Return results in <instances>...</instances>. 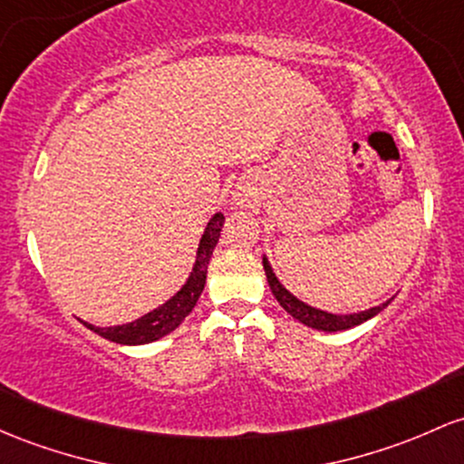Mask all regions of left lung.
Segmentation results:
<instances>
[{"mask_svg": "<svg viewBox=\"0 0 464 464\" xmlns=\"http://www.w3.org/2000/svg\"><path fill=\"white\" fill-rule=\"evenodd\" d=\"M262 264H264V273H266L268 286H271L273 297L277 299L279 306L286 310L290 317L297 319L299 324L308 325V328H314V330H322V333H339V330H350V328H354V325H361L363 322H368V319L376 317V314H379L381 310H383L392 302V299H394L392 297V299H388V302L379 304V306L359 310V313H350V314L328 313V310L314 308V306H310V304L302 302L299 297H295V295L290 293V290L284 286L282 282H279L266 256L262 257Z\"/></svg>", "mask_w": 464, "mask_h": 464, "instance_id": "1", "label": "left lung"}]
</instances>
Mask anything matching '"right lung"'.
Masks as SVG:
<instances>
[{"label": "right lung", "mask_w": 464, "mask_h": 464, "mask_svg": "<svg viewBox=\"0 0 464 464\" xmlns=\"http://www.w3.org/2000/svg\"><path fill=\"white\" fill-rule=\"evenodd\" d=\"M222 224H224L222 213H213L211 220L207 222L205 233H202L200 244H198L196 262H193L189 277H187L185 284H182V286L178 288L167 302H162L160 306L150 310V313L142 314L139 319H134V322L110 325V328H99V325H92L88 322H83V319H81V324H83L85 328H90L92 333L101 334L103 339H108L111 343H119V345L154 343V341L167 337L169 333H174L178 325L189 317L193 306H196L198 299H200L202 290H205L208 259H211L213 248H216L218 240H220Z\"/></svg>", "instance_id": "obj_1"}]
</instances>
